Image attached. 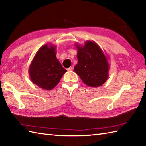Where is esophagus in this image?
<instances>
[{"label": "esophagus", "instance_id": "obj_1", "mask_svg": "<svg viewBox=\"0 0 146 146\" xmlns=\"http://www.w3.org/2000/svg\"><path fill=\"white\" fill-rule=\"evenodd\" d=\"M67 70H68V71H72V70H73V68H72V67L68 68H67Z\"/></svg>", "mask_w": 146, "mask_h": 146}]
</instances>
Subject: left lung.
I'll return each mask as SVG.
<instances>
[{"label":"left lung","mask_w":146,"mask_h":146,"mask_svg":"<svg viewBox=\"0 0 146 146\" xmlns=\"http://www.w3.org/2000/svg\"><path fill=\"white\" fill-rule=\"evenodd\" d=\"M78 63L74 71L88 86L98 87L107 81L110 64L108 57L97 43L86 41L84 45L75 44Z\"/></svg>","instance_id":"8db88e82"}]
</instances>
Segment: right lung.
Here are the masks:
<instances>
[{
  "mask_svg": "<svg viewBox=\"0 0 146 146\" xmlns=\"http://www.w3.org/2000/svg\"><path fill=\"white\" fill-rule=\"evenodd\" d=\"M56 46L51 44L43 45L36 52L29 67L32 82L48 90L54 88L67 71L56 56Z\"/></svg>",
  "mask_w": 146,
  "mask_h": 146,
  "instance_id": "right-lung-1",
  "label": "right lung"
}]
</instances>
